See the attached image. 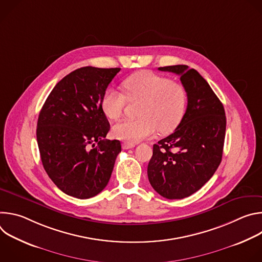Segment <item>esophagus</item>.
Masks as SVG:
<instances>
[{"mask_svg": "<svg viewBox=\"0 0 262 262\" xmlns=\"http://www.w3.org/2000/svg\"><path fill=\"white\" fill-rule=\"evenodd\" d=\"M135 147V144L134 143H127V142H124L122 144V148L123 149H129V148H134Z\"/></svg>", "mask_w": 262, "mask_h": 262, "instance_id": "1", "label": "esophagus"}]
</instances>
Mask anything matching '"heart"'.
Segmentation results:
<instances>
[{"mask_svg":"<svg viewBox=\"0 0 262 262\" xmlns=\"http://www.w3.org/2000/svg\"><path fill=\"white\" fill-rule=\"evenodd\" d=\"M128 99H142L140 117L124 119L113 126L115 137L128 143L140 142L158 130L169 133L181 121L186 108V92L182 85L151 71L132 74L122 83ZM126 97L113 88L106 89L100 99L104 115L117 120L122 116Z\"/></svg>","mask_w":262,"mask_h":262,"instance_id":"heart-1","label":"heart"}]
</instances>
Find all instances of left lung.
Here are the masks:
<instances>
[{
	"label": "left lung",
	"mask_w": 262,
	"mask_h": 262,
	"mask_svg": "<svg viewBox=\"0 0 262 262\" xmlns=\"http://www.w3.org/2000/svg\"><path fill=\"white\" fill-rule=\"evenodd\" d=\"M159 70L178 74L188 95V106L176 129L154 145L147 174L161 196L182 199L200 190L221 164L225 110L197 70L186 65Z\"/></svg>",
	"instance_id": "1"
}]
</instances>
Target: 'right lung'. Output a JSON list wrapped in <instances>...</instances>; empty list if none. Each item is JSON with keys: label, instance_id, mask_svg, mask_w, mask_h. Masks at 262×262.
Masks as SVG:
<instances>
[{"label": "right lung", "instance_id": "1", "mask_svg": "<svg viewBox=\"0 0 262 262\" xmlns=\"http://www.w3.org/2000/svg\"><path fill=\"white\" fill-rule=\"evenodd\" d=\"M119 71L76 69L54 87L39 113L36 136L43 168L63 193L74 198L99 194L121 151L120 141L103 139L110 123L100 106L103 92Z\"/></svg>", "mask_w": 262, "mask_h": 262}]
</instances>
